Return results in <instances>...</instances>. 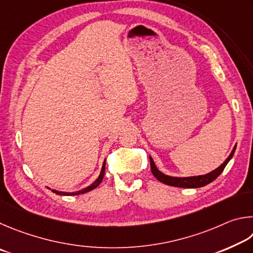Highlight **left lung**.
<instances>
[{"instance_id": "8db88e82", "label": "left lung", "mask_w": 253, "mask_h": 253, "mask_svg": "<svg viewBox=\"0 0 253 253\" xmlns=\"http://www.w3.org/2000/svg\"><path fill=\"white\" fill-rule=\"evenodd\" d=\"M237 144L234 145L233 150L230 153V156L225 159V161L221 165L220 167L216 168L215 170L209 172V173L203 174V175H194V176H171V175H167L158 169L156 163H154L153 159L151 157L150 158V163H151V171L153 175L160 181V182L168 184V185H172V187H178V188H201L205 187V185L211 183L212 181L215 180L218 176L222 173V171L224 170L225 166L228 165V162L231 160L234 151H236Z\"/></svg>"}]
</instances>
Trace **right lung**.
<instances>
[{"mask_svg":"<svg viewBox=\"0 0 253 253\" xmlns=\"http://www.w3.org/2000/svg\"><path fill=\"white\" fill-rule=\"evenodd\" d=\"M104 171H105V160L103 162V166H102V169H101V172H100V175L97 176V179L93 182L91 185H88V187L84 188L82 190H79V191H75V192H63V191H57V190H52V192H54L56 194H60V196H78V194H83V193H86L88 191H91V190L95 189L97 185H99L101 183L102 179H103L104 176ZM50 189V188H47ZM51 190V189H50Z\"/></svg>","mask_w":253,"mask_h":253,"instance_id":"add662e5","label":"right lung"}]
</instances>
